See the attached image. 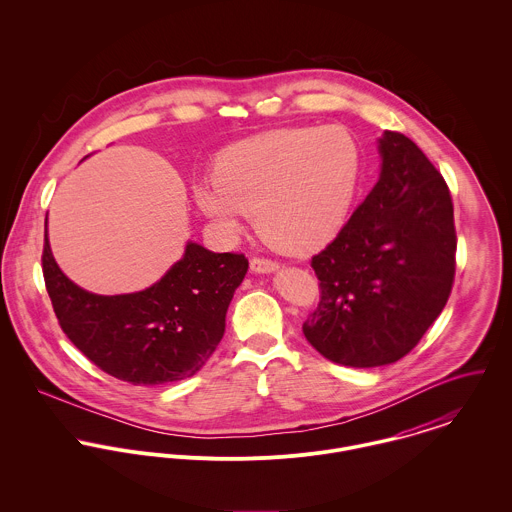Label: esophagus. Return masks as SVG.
I'll use <instances>...</instances> for the list:
<instances>
[{"label": "esophagus", "mask_w": 512, "mask_h": 512, "mask_svg": "<svg viewBox=\"0 0 512 512\" xmlns=\"http://www.w3.org/2000/svg\"><path fill=\"white\" fill-rule=\"evenodd\" d=\"M250 268L256 274H270V272L278 270V264L274 260H268V258H252Z\"/></svg>", "instance_id": "esophagus-1"}]
</instances>
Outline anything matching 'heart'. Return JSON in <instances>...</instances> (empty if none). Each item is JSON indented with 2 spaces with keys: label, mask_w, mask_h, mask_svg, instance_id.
<instances>
[{
  "label": "heart",
  "mask_w": 512,
  "mask_h": 512,
  "mask_svg": "<svg viewBox=\"0 0 512 512\" xmlns=\"http://www.w3.org/2000/svg\"><path fill=\"white\" fill-rule=\"evenodd\" d=\"M361 177V147L341 126L288 128L228 147L215 179L193 197L219 230L234 234L256 215L278 250L303 254L329 244L345 226Z\"/></svg>",
  "instance_id": "b5f03b06"
}]
</instances>
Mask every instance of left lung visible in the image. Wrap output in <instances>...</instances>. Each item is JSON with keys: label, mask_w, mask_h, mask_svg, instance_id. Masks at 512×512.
I'll list each match as a JSON object with an SVG mask.
<instances>
[{"label": "left lung", "mask_w": 512, "mask_h": 512, "mask_svg": "<svg viewBox=\"0 0 512 512\" xmlns=\"http://www.w3.org/2000/svg\"><path fill=\"white\" fill-rule=\"evenodd\" d=\"M380 177L317 256L321 301L303 323L315 351L370 368L406 357L438 319L455 276L449 189L410 138L384 132Z\"/></svg>", "instance_id": "obj_1"}]
</instances>
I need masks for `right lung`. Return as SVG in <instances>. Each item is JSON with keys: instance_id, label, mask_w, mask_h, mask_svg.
I'll return each mask as SVG.
<instances>
[{"instance_id": "obj_1", "label": "right lung", "mask_w": 512, "mask_h": 512, "mask_svg": "<svg viewBox=\"0 0 512 512\" xmlns=\"http://www.w3.org/2000/svg\"><path fill=\"white\" fill-rule=\"evenodd\" d=\"M43 276L61 329L110 376L136 386L183 380L211 359L226 309L248 272L244 254L187 242L185 254L151 288L122 295L86 292L53 258L47 220Z\"/></svg>"}]
</instances>
